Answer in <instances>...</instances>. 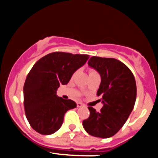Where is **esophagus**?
Segmentation results:
<instances>
[{"label": "esophagus", "instance_id": "esophagus-1", "mask_svg": "<svg viewBox=\"0 0 158 158\" xmlns=\"http://www.w3.org/2000/svg\"><path fill=\"white\" fill-rule=\"evenodd\" d=\"M77 108H81V107H84V105L81 102H77Z\"/></svg>", "mask_w": 158, "mask_h": 158}]
</instances>
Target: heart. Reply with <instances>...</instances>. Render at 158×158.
Masks as SVG:
<instances>
[{"label": "heart", "mask_w": 158, "mask_h": 158, "mask_svg": "<svg viewBox=\"0 0 158 158\" xmlns=\"http://www.w3.org/2000/svg\"><path fill=\"white\" fill-rule=\"evenodd\" d=\"M76 73H77V72H75V73L73 74V77H74V76L76 75ZM95 73H97V72L96 71V70H94V69H90L89 75H92V74H95Z\"/></svg>", "instance_id": "b5f03b06"}]
</instances>
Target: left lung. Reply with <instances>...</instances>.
<instances>
[{"mask_svg":"<svg viewBox=\"0 0 158 158\" xmlns=\"http://www.w3.org/2000/svg\"><path fill=\"white\" fill-rule=\"evenodd\" d=\"M88 64L101 77L97 95L102 97L103 106L100 111L88 107L90 116L82 125L90 135L108 138L120 130L133 110L137 97L135 79L130 69L117 59L93 56Z\"/></svg>","mask_w":158,"mask_h":158,"instance_id":"obj_1","label":"left lung"}]
</instances>
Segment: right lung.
Segmentation results:
<instances>
[{
  "label": "right lung",
  "instance_id": "1",
  "mask_svg": "<svg viewBox=\"0 0 158 158\" xmlns=\"http://www.w3.org/2000/svg\"><path fill=\"white\" fill-rule=\"evenodd\" d=\"M88 55L54 52L40 59L27 75L23 85V106L29 123L38 133L50 135L60 128L68 110L77 107L71 99L56 95L74 72L86 63Z\"/></svg>",
  "mask_w": 158,
  "mask_h": 158
}]
</instances>
